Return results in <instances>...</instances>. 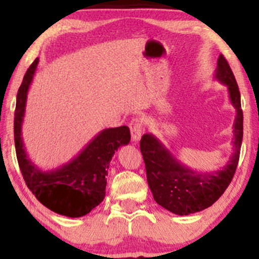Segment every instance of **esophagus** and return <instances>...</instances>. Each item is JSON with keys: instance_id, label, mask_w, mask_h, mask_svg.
Segmentation results:
<instances>
[{"instance_id": "34e87169", "label": "esophagus", "mask_w": 259, "mask_h": 259, "mask_svg": "<svg viewBox=\"0 0 259 259\" xmlns=\"http://www.w3.org/2000/svg\"><path fill=\"white\" fill-rule=\"evenodd\" d=\"M130 132H132V140L133 141L138 142L140 138H141V134L144 132V126H142V121L139 118L132 120L130 123Z\"/></svg>"}]
</instances>
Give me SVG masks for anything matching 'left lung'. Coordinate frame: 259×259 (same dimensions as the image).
<instances>
[{
    "mask_svg": "<svg viewBox=\"0 0 259 259\" xmlns=\"http://www.w3.org/2000/svg\"><path fill=\"white\" fill-rule=\"evenodd\" d=\"M214 79L227 85L229 99L236 109L233 154L224 167L200 173L179 162L152 134H145L140 141V150L146 165L147 183L154 201L178 215L201 212L212 206L231 183L239 163L243 134L241 96L233 70L223 55L218 58Z\"/></svg>",
    "mask_w": 259,
    "mask_h": 259,
    "instance_id": "obj_1",
    "label": "left lung"
}]
</instances>
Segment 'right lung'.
<instances>
[{
    "instance_id": "obj_1",
    "label": "right lung",
    "mask_w": 259,
    "mask_h": 259,
    "mask_svg": "<svg viewBox=\"0 0 259 259\" xmlns=\"http://www.w3.org/2000/svg\"><path fill=\"white\" fill-rule=\"evenodd\" d=\"M37 64L38 58L26 70L17 94L14 112L17 159L26 186L45 207L57 214L79 218L90 213L105 198L109 162L118 148L130 142V130L125 125L103 129L65 164L52 170L37 168L26 154L22 138L26 97Z\"/></svg>"
}]
</instances>
